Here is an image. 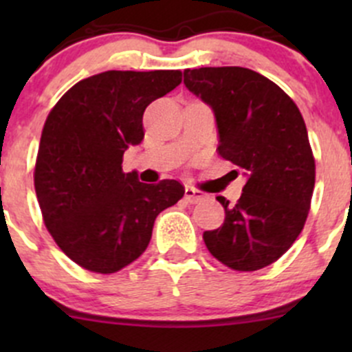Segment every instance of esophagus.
Instances as JSON below:
<instances>
[{"label":"esophagus","instance_id":"34e87169","mask_svg":"<svg viewBox=\"0 0 352 352\" xmlns=\"http://www.w3.org/2000/svg\"><path fill=\"white\" fill-rule=\"evenodd\" d=\"M202 199H204V192H201V190L194 189V187H186V201L187 202H192V204H196V202H201Z\"/></svg>","mask_w":352,"mask_h":352}]
</instances>
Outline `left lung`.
Wrapping results in <instances>:
<instances>
[{
	"mask_svg": "<svg viewBox=\"0 0 352 352\" xmlns=\"http://www.w3.org/2000/svg\"><path fill=\"white\" fill-rule=\"evenodd\" d=\"M184 85L212 109L218 153L247 179L235 206L216 197L225 223L204 232L206 247L235 271L265 267L293 245L310 211L315 160L303 117L278 85L247 67L186 69Z\"/></svg>",
	"mask_w": 352,
	"mask_h": 352,
	"instance_id": "left-lung-1",
	"label": "left lung"
}]
</instances>
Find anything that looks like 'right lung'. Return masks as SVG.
I'll return each instance as SVG.
<instances>
[{
  "instance_id": "1",
  "label": "right lung",
  "mask_w": 352,
  "mask_h": 352,
  "mask_svg": "<svg viewBox=\"0 0 352 352\" xmlns=\"http://www.w3.org/2000/svg\"><path fill=\"white\" fill-rule=\"evenodd\" d=\"M182 81L175 69L104 71L78 81L44 124L34 184L44 223L63 252L91 272L136 261L155 219L184 196L177 180L143 184L122 156L143 141L144 109Z\"/></svg>"
}]
</instances>
